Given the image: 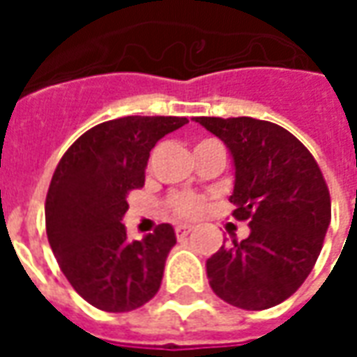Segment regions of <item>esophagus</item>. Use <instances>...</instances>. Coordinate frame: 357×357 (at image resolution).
I'll return each instance as SVG.
<instances>
[{"mask_svg": "<svg viewBox=\"0 0 357 357\" xmlns=\"http://www.w3.org/2000/svg\"><path fill=\"white\" fill-rule=\"evenodd\" d=\"M191 231H193V227H191V225H187V224L176 225V237H178V239H181V237H187V235H189Z\"/></svg>", "mask_w": 357, "mask_h": 357, "instance_id": "1", "label": "esophagus"}]
</instances>
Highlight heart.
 <instances>
[{
  "label": "heart",
  "instance_id": "heart-1",
  "mask_svg": "<svg viewBox=\"0 0 357 357\" xmlns=\"http://www.w3.org/2000/svg\"><path fill=\"white\" fill-rule=\"evenodd\" d=\"M208 143H218V141L214 139L201 141V143H199L195 149L202 147V145H208ZM168 206H170L172 212H174L178 218H195L201 214L202 199L193 193H174L170 199H168Z\"/></svg>",
  "mask_w": 357,
  "mask_h": 357
}]
</instances>
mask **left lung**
I'll return each mask as SVG.
<instances>
[{
	"label": "left lung",
	"instance_id": "8db88e82",
	"mask_svg": "<svg viewBox=\"0 0 357 357\" xmlns=\"http://www.w3.org/2000/svg\"><path fill=\"white\" fill-rule=\"evenodd\" d=\"M224 141L235 164L229 202L250 235L206 260L212 291L231 306L268 310L298 287L321 252L331 197L312 153L281 126L250 116H197Z\"/></svg>",
	"mask_w": 357,
	"mask_h": 357
}]
</instances>
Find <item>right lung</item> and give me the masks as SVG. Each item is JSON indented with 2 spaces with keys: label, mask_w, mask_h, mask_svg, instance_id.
Listing matches in <instances>:
<instances>
[{
  "label": "right lung",
  "mask_w": 357,
  "mask_h": 357,
  "mask_svg": "<svg viewBox=\"0 0 357 357\" xmlns=\"http://www.w3.org/2000/svg\"><path fill=\"white\" fill-rule=\"evenodd\" d=\"M183 116H124L93 126L66 151L45 199L51 250L68 283L102 312H132L155 296L168 252L170 224L130 241L122 225L128 195L145 183L149 153Z\"/></svg>",
  "instance_id": "obj_1"
}]
</instances>
